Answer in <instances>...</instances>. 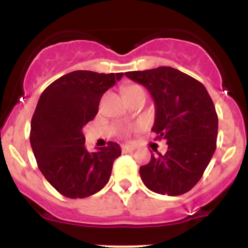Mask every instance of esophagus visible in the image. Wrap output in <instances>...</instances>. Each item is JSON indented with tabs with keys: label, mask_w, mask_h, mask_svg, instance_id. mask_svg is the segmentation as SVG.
I'll list each match as a JSON object with an SVG mask.
<instances>
[{
	"label": "esophagus",
	"mask_w": 248,
	"mask_h": 248,
	"mask_svg": "<svg viewBox=\"0 0 248 248\" xmlns=\"http://www.w3.org/2000/svg\"><path fill=\"white\" fill-rule=\"evenodd\" d=\"M121 150H122V152H132V151H134V147L129 146V145H122Z\"/></svg>",
	"instance_id": "esophagus-1"
}]
</instances>
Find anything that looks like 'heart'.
Wrapping results in <instances>:
<instances>
[{"mask_svg": "<svg viewBox=\"0 0 248 248\" xmlns=\"http://www.w3.org/2000/svg\"><path fill=\"white\" fill-rule=\"evenodd\" d=\"M138 90H142V87L138 86V85H129V86L124 90V94H128L131 93V92L138 91ZM124 136H127V133H124Z\"/></svg>", "mask_w": 248, "mask_h": 248, "instance_id": "b5f03b06", "label": "heart"}]
</instances>
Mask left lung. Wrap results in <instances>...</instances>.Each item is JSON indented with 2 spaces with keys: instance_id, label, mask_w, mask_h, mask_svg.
Listing matches in <instances>:
<instances>
[{
  "instance_id": "8db88e82",
  "label": "left lung",
  "mask_w": 248,
  "mask_h": 248,
  "mask_svg": "<svg viewBox=\"0 0 248 248\" xmlns=\"http://www.w3.org/2000/svg\"><path fill=\"white\" fill-rule=\"evenodd\" d=\"M124 76L149 90L156 106L152 132L168 144L166 154L151 155V161L140 167V177L155 193L181 196L198 184L216 150L214 102L201 81L171 67Z\"/></svg>"
}]
</instances>
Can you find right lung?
Masks as SVG:
<instances>
[{
	"label": "right lung",
	"mask_w": 248,
	"mask_h": 248,
	"mask_svg": "<svg viewBox=\"0 0 248 248\" xmlns=\"http://www.w3.org/2000/svg\"><path fill=\"white\" fill-rule=\"evenodd\" d=\"M124 73L76 71L59 78L41 94L31 120L32 151L39 170L67 198H86L109 181L120 145L90 154L82 127L98 112L99 101Z\"/></svg>",
	"instance_id": "right-lung-1"
}]
</instances>
